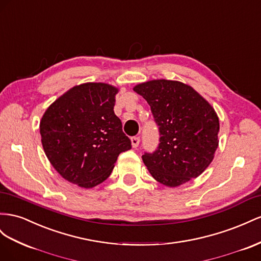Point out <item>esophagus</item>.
<instances>
[{
    "label": "esophagus",
    "mask_w": 261,
    "mask_h": 261,
    "mask_svg": "<svg viewBox=\"0 0 261 261\" xmlns=\"http://www.w3.org/2000/svg\"><path fill=\"white\" fill-rule=\"evenodd\" d=\"M132 145H133V147L134 148H136V147H138V145H139V142H140V138L138 137V136H134V137H132Z\"/></svg>",
    "instance_id": "34e87169"
}]
</instances>
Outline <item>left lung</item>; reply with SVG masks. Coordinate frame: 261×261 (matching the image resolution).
<instances>
[{
	"label": "left lung",
	"instance_id": "1",
	"mask_svg": "<svg viewBox=\"0 0 261 261\" xmlns=\"http://www.w3.org/2000/svg\"><path fill=\"white\" fill-rule=\"evenodd\" d=\"M134 91L150 105L159 127V145L142 158L154 180L178 187L194 179L212 163L220 122L214 109L188 84L152 80Z\"/></svg>",
	"mask_w": 261,
	"mask_h": 261
}]
</instances>
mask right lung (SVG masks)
Masks as SVG:
<instances>
[{
	"label": "right lung",
	"mask_w": 261,
	"mask_h": 261,
	"mask_svg": "<svg viewBox=\"0 0 261 261\" xmlns=\"http://www.w3.org/2000/svg\"><path fill=\"white\" fill-rule=\"evenodd\" d=\"M118 89L108 83L75 86L49 107L40 121L41 144L63 179L81 188L107 180L118 154L132 148L115 113Z\"/></svg>",
	"instance_id": "right-lung-1"
}]
</instances>
